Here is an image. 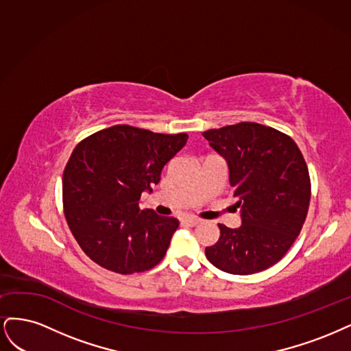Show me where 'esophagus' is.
<instances>
[{
    "mask_svg": "<svg viewBox=\"0 0 351 351\" xmlns=\"http://www.w3.org/2000/svg\"><path fill=\"white\" fill-rule=\"evenodd\" d=\"M182 221H184L185 224H188V226H197V224L201 223V220L197 219V217H184Z\"/></svg>",
    "mask_w": 351,
    "mask_h": 351,
    "instance_id": "esophagus-1",
    "label": "esophagus"
}]
</instances>
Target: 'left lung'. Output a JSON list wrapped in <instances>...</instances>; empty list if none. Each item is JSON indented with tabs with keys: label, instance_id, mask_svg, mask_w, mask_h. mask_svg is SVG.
Returning a JSON list of instances; mask_svg holds the SVG:
<instances>
[{
	"label": "left lung",
	"instance_id": "left-lung-1",
	"mask_svg": "<svg viewBox=\"0 0 351 351\" xmlns=\"http://www.w3.org/2000/svg\"><path fill=\"white\" fill-rule=\"evenodd\" d=\"M228 163L241 228L219 224L208 261L229 274L247 276L278 263L306 219L311 179L306 162L289 135L256 122L202 132Z\"/></svg>",
	"mask_w": 351,
	"mask_h": 351
}]
</instances>
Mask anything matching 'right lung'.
Here are the masks:
<instances>
[{
    "label": "right lung",
    "instance_id": "obj_1",
    "mask_svg": "<svg viewBox=\"0 0 351 351\" xmlns=\"http://www.w3.org/2000/svg\"><path fill=\"white\" fill-rule=\"evenodd\" d=\"M185 132L156 134L115 125L78 144L62 178L64 214L90 259L119 274L159 264L179 221L140 208L165 165L186 144Z\"/></svg>",
    "mask_w": 351,
    "mask_h": 351
}]
</instances>
